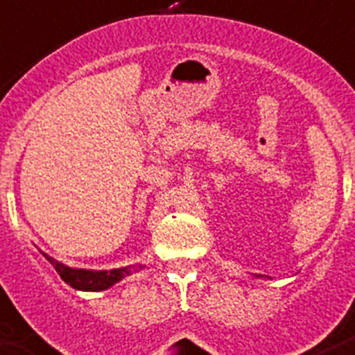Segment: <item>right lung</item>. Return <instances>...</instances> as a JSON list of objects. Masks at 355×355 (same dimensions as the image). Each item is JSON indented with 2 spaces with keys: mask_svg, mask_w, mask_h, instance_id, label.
Here are the masks:
<instances>
[{
  "mask_svg": "<svg viewBox=\"0 0 355 355\" xmlns=\"http://www.w3.org/2000/svg\"><path fill=\"white\" fill-rule=\"evenodd\" d=\"M43 256L50 263L53 265V269L58 270V274L62 278L64 284L70 287L77 288V291H104L121 282L124 276H130L135 272L137 269H141V265H130V267H122V269H112V270H86V269H70L67 265H62L61 261L53 260L49 254Z\"/></svg>",
  "mask_w": 355,
  "mask_h": 355,
  "instance_id": "right-lung-1",
  "label": "right lung"
}]
</instances>
